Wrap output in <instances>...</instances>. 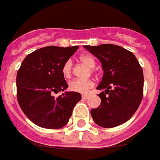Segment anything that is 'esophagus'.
Instances as JSON below:
<instances>
[{"label": "esophagus", "instance_id": "34e87169", "mask_svg": "<svg viewBox=\"0 0 160 160\" xmlns=\"http://www.w3.org/2000/svg\"><path fill=\"white\" fill-rule=\"evenodd\" d=\"M89 97V95H82V98L83 99V100H86V99H88Z\"/></svg>", "mask_w": 160, "mask_h": 160}]
</instances>
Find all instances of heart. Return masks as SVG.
Masks as SVG:
<instances>
[{
    "label": "heart",
    "mask_w": 160,
    "mask_h": 160,
    "mask_svg": "<svg viewBox=\"0 0 160 160\" xmlns=\"http://www.w3.org/2000/svg\"><path fill=\"white\" fill-rule=\"evenodd\" d=\"M80 60L89 68H94L96 65V61L94 58L89 54H83L80 56ZM71 72H72V61L71 59H68L64 62V64L62 66V73L64 78H68L71 77ZM93 86H94V82L91 79H87V80L75 79L69 83V89L74 92L85 94L91 88H93Z\"/></svg>",
    "instance_id": "heart-1"
}]
</instances>
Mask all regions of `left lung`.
I'll return each mask as SVG.
<instances>
[{
  "label": "left lung",
  "mask_w": 160,
  "mask_h": 160,
  "mask_svg": "<svg viewBox=\"0 0 160 160\" xmlns=\"http://www.w3.org/2000/svg\"><path fill=\"white\" fill-rule=\"evenodd\" d=\"M84 48L102 63L103 75L97 89L100 106L92 108L94 122L102 128L122 125L132 117L143 97L144 77L142 68L133 53L123 47L110 44Z\"/></svg>",
  "instance_id": "8db88e82"
}]
</instances>
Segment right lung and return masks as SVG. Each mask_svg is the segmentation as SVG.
<instances>
[{"mask_svg": "<svg viewBox=\"0 0 160 160\" xmlns=\"http://www.w3.org/2000/svg\"><path fill=\"white\" fill-rule=\"evenodd\" d=\"M78 49V46H51L36 50L25 58L17 72L19 105L26 116L40 128H63L82 98L78 92H64L58 98L52 96L68 88L62 66Z\"/></svg>", "mask_w": 160, "mask_h": 160, "instance_id": "add662e5", "label": "right lung"}]
</instances>
